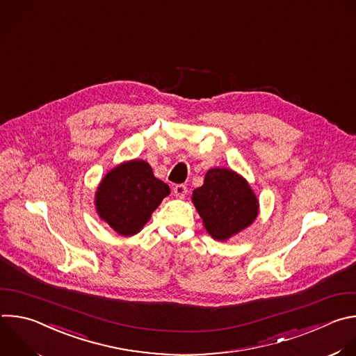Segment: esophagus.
I'll list each match as a JSON object with an SVG mask.
<instances>
[{"label":"esophagus","instance_id":"esophagus-1","mask_svg":"<svg viewBox=\"0 0 356 356\" xmlns=\"http://www.w3.org/2000/svg\"><path fill=\"white\" fill-rule=\"evenodd\" d=\"M173 191H175V195L176 197H179V198H183L186 194H187V186L186 184H176L175 186V188H173Z\"/></svg>","mask_w":356,"mask_h":356}]
</instances>
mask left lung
Returning <instances> with one entry per match:
<instances>
[{
  "mask_svg": "<svg viewBox=\"0 0 356 356\" xmlns=\"http://www.w3.org/2000/svg\"><path fill=\"white\" fill-rule=\"evenodd\" d=\"M193 202L216 241H226L250 226L259 213V201L249 183L229 169L208 170L204 184L193 191Z\"/></svg>",
  "mask_w": 356,
  "mask_h": 356,
  "instance_id": "obj_1",
  "label": "left lung"
}]
</instances>
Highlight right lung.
Segmentation results:
<instances>
[{"label":"right lung","instance_id":"add662e5","mask_svg":"<svg viewBox=\"0 0 356 356\" xmlns=\"http://www.w3.org/2000/svg\"><path fill=\"white\" fill-rule=\"evenodd\" d=\"M166 183L156 179L145 161H130L110 170L96 191V209L117 233L133 236L149 220L169 195Z\"/></svg>","mask_w":356,"mask_h":356}]
</instances>
